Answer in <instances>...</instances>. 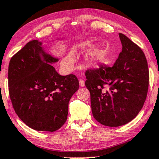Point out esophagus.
<instances>
[{"instance_id":"obj_1","label":"esophagus","mask_w":159,"mask_h":159,"mask_svg":"<svg viewBox=\"0 0 159 159\" xmlns=\"http://www.w3.org/2000/svg\"><path fill=\"white\" fill-rule=\"evenodd\" d=\"M79 84H80V86H81V87H83V86H85V83H84V81L83 79L79 80Z\"/></svg>"}]
</instances>
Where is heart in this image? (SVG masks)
Returning a JSON list of instances; mask_svg holds the SVG:
<instances>
[{
  "label": "heart",
  "instance_id": "heart-1",
  "mask_svg": "<svg viewBox=\"0 0 159 159\" xmlns=\"http://www.w3.org/2000/svg\"><path fill=\"white\" fill-rule=\"evenodd\" d=\"M89 59L92 61H97L99 60L102 58L103 52L99 48H96L89 54ZM74 62V55L73 53H70L67 54V56L63 61V65L66 67H70L73 64Z\"/></svg>",
  "mask_w": 159,
  "mask_h": 159
}]
</instances>
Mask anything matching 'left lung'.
I'll use <instances>...</instances> for the list:
<instances>
[{
  "label": "left lung",
  "mask_w": 159,
  "mask_h": 159,
  "mask_svg": "<svg viewBox=\"0 0 159 159\" xmlns=\"http://www.w3.org/2000/svg\"><path fill=\"white\" fill-rule=\"evenodd\" d=\"M122 52L108 67L87 70L85 85L90 92L94 118L104 126L127 124L141 111L147 97L149 70L143 50L119 33Z\"/></svg>",
  "instance_id": "1"
}]
</instances>
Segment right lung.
Returning a JSON list of instances; mask_svg holds the SVG:
<instances>
[{"instance_id": "add662e5", "label": "right lung", "mask_w": 159, "mask_h": 159, "mask_svg": "<svg viewBox=\"0 0 159 159\" xmlns=\"http://www.w3.org/2000/svg\"><path fill=\"white\" fill-rule=\"evenodd\" d=\"M33 40L12 57L8 65V92L16 115L33 129L54 132L62 127L68 103L79 88L75 75H60L52 66L58 59Z\"/></svg>"}]
</instances>
